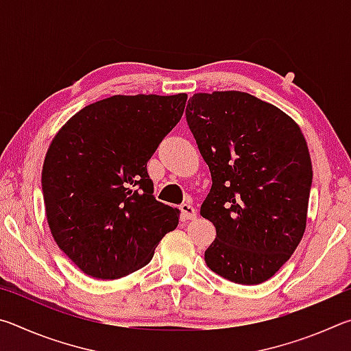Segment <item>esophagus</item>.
<instances>
[{
    "label": "esophagus",
    "mask_w": 351,
    "mask_h": 351,
    "mask_svg": "<svg viewBox=\"0 0 351 351\" xmlns=\"http://www.w3.org/2000/svg\"><path fill=\"white\" fill-rule=\"evenodd\" d=\"M181 212H182L184 219H195L198 215L197 209H195V207L192 204H189V203L181 204Z\"/></svg>",
    "instance_id": "1"
}]
</instances>
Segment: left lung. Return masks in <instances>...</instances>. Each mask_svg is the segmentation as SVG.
<instances>
[{"instance_id":"left-lung-1","label":"left lung","mask_w":351,"mask_h":351,"mask_svg":"<svg viewBox=\"0 0 351 351\" xmlns=\"http://www.w3.org/2000/svg\"><path fill=\"white\" fill-rule=\"evenodd\" d=\"M186 117L212 176L199 212L217 229L206 263L234 283H263L306 228L313 165L305 136L287 112L241 91L193 94Z\"/></svg>"}]
</instances>
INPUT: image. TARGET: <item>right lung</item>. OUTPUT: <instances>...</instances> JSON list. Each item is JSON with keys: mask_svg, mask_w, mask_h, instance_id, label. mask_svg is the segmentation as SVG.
<instances>
[{"mask_svg": "<svg viewBox=\"0 0 351 351\" xmlns=\"http://www.w3.org/2000/svg\"><path fill=\"white\" fill-rule=\"evenodd\" d=\"M187 94L111 96L82 108L47 148L41 187L51 234L86 276L114 280L152 260L180 209L154 199L147 162Z\"/></svg>", "mask_w": 351, "mask_h": 351, "instance_id": "1", "label": "right lung"}]
</instances>
